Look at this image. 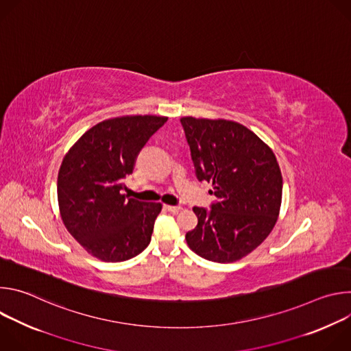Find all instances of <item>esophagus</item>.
I'll return each mask as SVG.
<instances>
[{
    "instance_id": "esophagus-1",
    "label": "esophagus",
    "mask_w": 351,
    "mask_h": 351,
    "mask_svg": "<svg viewBox=\"0 0 351 351\" xmlns=\"http://www.w3.org/2000/svg\"><path fill=\"white\" fill-rule=\"evenodd\" d=\"M164 208L167 210V211H169V213H173V214H178V213H180V207H178V206H164Z\"/></svg>"
}]
</instances>
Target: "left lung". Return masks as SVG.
I'll use <instances>...</instances> for the list:
<instances>
[{"instance_id":"1","label":"left lung","mask_w":351,"mask_h":351,"mask_svg":"<svg viewBox=\"0 0 351 351\" xmlns=\"http://www.w3.org/2000/svg\"><path fill=\"white\" fill-rule=\"evenodd\" d=\"M198 180L213 183L218 202L194 207L187 245L208 261L234 263L272 232L282 204V173L271 147L228 119L180 118Z\"/></svg>"}]
</instances>
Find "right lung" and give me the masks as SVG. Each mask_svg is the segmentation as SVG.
Listing matches in <instances>:
<instances>
[{
  "instance_id": "obj_1",
  "label": "right lung",
  "mask_w": 351,
  "mask_h": 351,
  "mask_svg": "<svg viewBox=\"0 0 351 351\" xmlns=\"http://www.w3.org/2000/svg\"><path fill=\"white\" fill-rule=\"evenodd\" d=\"M167 117L125 115L90 128L65 154L58 172V206L71 236L106 263L140 254L152 240L161 203L122 194L140 149Z\"/></svg>"
}]
</instances>
